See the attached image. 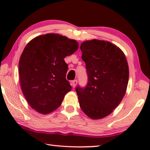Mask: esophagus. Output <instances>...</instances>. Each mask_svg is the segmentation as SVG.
I'll return each mask as SVG.
<instances>
[{
	"instance_id": "obj_1",
	"label": "esophagus",
	"mask_w": 150,
	"mask_h": 150,
	"mask_svg": "<svg viewBox=\"0 0 150 150\" xmlns=\"http://www.w3.org/2000/svg\"><path fill=\"white\" fill-rule=\"evenodd\" d=\"M77 83H78V81H77V80H72V82H71V85H72V86L73 88H74L75 86H76Z\"/></svg>"
}]
</instances>
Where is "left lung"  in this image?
Here are the masks:
<instances>
[{"mask_svg":"<svg viewBox=\"0 0 150 150\" xmlns=\"http://www.w3.org/2000/svg\"><path fill=\"white\" fill-rule=\"evenodd\" d=\"M88 83L77 86L80 108L92 119L108 116L119 105L127 91L129 70L125 55L109 41L93 39L81 44Z\"/></svg>","mask_w":150,"mask_h":150,"instance_id":"obj_1","label":"left lung"}]
</instances>
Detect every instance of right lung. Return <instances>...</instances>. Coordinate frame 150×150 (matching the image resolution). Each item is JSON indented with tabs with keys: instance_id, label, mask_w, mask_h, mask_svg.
Here are the masks:
<instances>
[{
	"instance_id": "obj_1",
	"label": "right lung",
	"mask_w": 150,
	"mask_h": 150,
	"mask_svg": "<svg viewBox=\"0 0 150 150\" xmlns=\"http://www.w3.org/2000/svg\"><path fill=\"white\" fill-rule=\"evenodd\" d=\"M78 49L76 41L55 33L36 37L25 46L18 66L20 85L36 111L48 114L54 111L71 90L64 59Z\"/></svg>"
}]
</instances>
